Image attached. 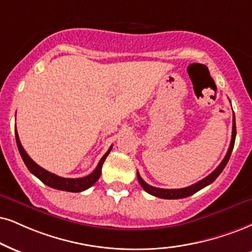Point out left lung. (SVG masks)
<instances>
[{
	"label": "left lung",
	"instance_id": "8db88e82",
	"mask_svg": "<svg viewBox=\"0 0 252 252\" xmlns=\"http://www.w3.org/2000/svg\"><path fill=\"white\" fill-rule=\"evenodd\" d=\"M235 138H236V124H235V114H234V120H232V135H231V141H230V146H229V150L226 152V155L224 157V159L222 160V162L219 164V167L214 170L212 174L204 178L201 181H198L194 185L189 186V187L186 188H181V189H163V188H157L153 187V186H150L148 183H146L144 180L141 179V176L139 175V173L136 172V178H138L139 183L141 185V187L145 189L148 194L153 195V196L160 197V198H167V200H176V198H183V197H188L190 195L195 194L198 190H201L202 188L207 187L209 186L210 183H213L215 180L217 179V176L222 173V170L224 169V167L228 163L229 159H230L231 152L234 150V145H235Z\"/></svg>",
	"mask_w": 252,
	"mask_h": 252
}]
</instances>
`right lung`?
Returning <instances> with one entry per match:
<instances>
[{"label": "right lung", "instance_id": "add662e5", "mask_svg": "<svg viewBox=\"0 0 252 252\" xmlns=\"http://www.w3.org/2000/svg\"><path fill=\"white\" fill-rule=\"evenodd\" d=\"M15 138H16V144L18 147V152H20L22 159H23L24 163L28 167V169L30 170L31 174L38 178L40 181H42L44 185L49 186V187L58 189V190H65V191H72V192H79L83 190H86V189L91 187V186L94 185L95 182L98 181V179L100 178L101 174V167L102 163H104L105 159L107 158V155L110 154L112 150V146L108 148V151L104 154V157L101 158L100 161H99L98 166L95 167V169L90 174V175L85 176V178L80 179H66V178H61V176L56 175V174H52L44 168L38 166L35 161H33L29 155L27 154V152L24 151L23 146H22L20 138H18V133L16 129H15Z\"/></svg>", "mask_w": 252, "mask_h": 252}]
</instances>
